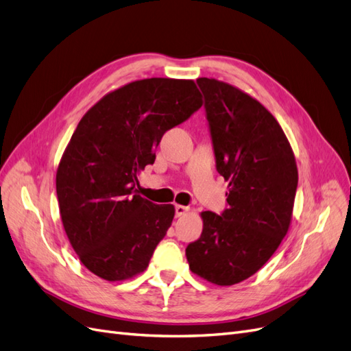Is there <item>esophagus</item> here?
Returning <instances> with one entry per match:
<instances>
[{
	"mask_svg": "<svg viewBox=\"0 0 351 351\" xmlns=\"http://www.w3.org/2000/svg\"><path fill=\"white\" fill-rule=\"evenodd\" d=\"M189 212V206L183 205H176V217H183Z\"/></svg>",
	"mask_w": 351,
	"mask_h": 351,
	"instance_id": "obj_1",
	"label": "esophagus"
}]
</instances>
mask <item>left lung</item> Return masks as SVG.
<instances>
[{
	"instance_id": "1",
	"label": "left lung",
	"mask_w": 351,
	"mask_h": 351,
	"mask_svg": "<svg viewBox=\"0 0 351 351\" xmlns=\"http://www.w3.org/2000/svg\"><path fill=\"white\" fill-rule=\"evenodd\" d=\"M197 83L228 208L200 212L204 230L186 256L197 277L234 285L256 274L289 231L299 173L280 123L258 99L212 77Z\"/></svg>"
}]
</instances>
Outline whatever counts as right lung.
Masks as SVG:
<instances>
[{"instance_id": "add662e5", "label": "right lung", "mask_w": 351, "mask_h": 351, "mask_svg": "<svg viewBox=\"0 0 351 351\" xmlns=\"http://www.w3.org/2000/svg\"><path fill=\"white\" fill-rule=\"evenodd\" d=\"M202 104L195 80L152 77L108 92L82 117L56 184L69 241L97 277L124 281L147 268L176 209L137 195V176L164 133Z\"/></svg>"}]
</instances>
